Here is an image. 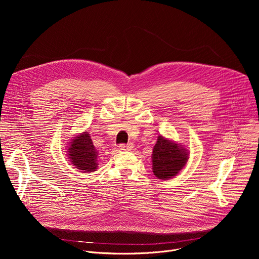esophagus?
I'll list each match as a JSON object with an SVG mask.
<instances>
[{
    "instance_id": "esophagus-1",
    "label": "esophagus",
    "mask_w": 259,
    "mask_h": 259,
    "mask_svg": "<svg viewBox=\"0 0 259 259\" xmlns=\"http://www.w3.org/2000/svg\"><path fill=\"white\" fill-rule=\"evenodd\" d=\"M133 147H134V145H133L132 143H129V144H121V145L119 146V150H120V151H131V150H133Z\"/></svg>"
}]
</instances>
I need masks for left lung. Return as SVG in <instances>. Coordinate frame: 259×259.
Wrapping results in <instances>:
<instances>
[{
  "label": "left lung",
  "instance_id": "left-lung-1",
  "mask_svg": "<svg viewBox=\"0 0 259 259\" xmlns=\"http://www.w3.org/2000/svg\"><path fill=\"white\" fill-rule=\"evenodd\" d=\"M152 160L154 174L159 179L167 180L176 176L186 166L189 153L182 145L160 135L153 149Z\"/></svg>",
  "mask_w": 259,
  "mask_h": 259
}]
</instances>
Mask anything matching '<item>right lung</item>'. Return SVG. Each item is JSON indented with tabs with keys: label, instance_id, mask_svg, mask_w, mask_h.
Returning a JSON list of instances; mask_svg holds the SVG:
<instances>
[{
	"label": "right lung",
	"instance_id": "obj_1",
	"mask_svg": "<svg viewBox=\"0 0 259 259\" xmlns=\"http://www.w3.org/2000/svg\"><path fill=\"white\" fill-rule=\"evenodd\" d=\"M67 156L71 164L83 172H93L98 167V152L88 132H83L71 139L67 147Z\"/></svg>",
	"mask_w": 259,
	"mask_h": 259
}]
</instances>
